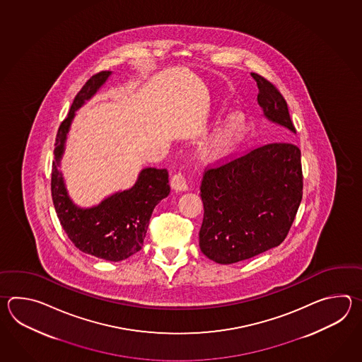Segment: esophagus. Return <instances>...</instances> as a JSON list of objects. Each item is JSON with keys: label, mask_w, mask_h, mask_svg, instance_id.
Returning a JSON list of instances; mask_svg holds the SVG:
<instances>
[{"label": "esophagus", "mask_w": 362, "mask_h": 362, "mask_svg": "<svg viewBox=\"0 0 362 362\" xmlns=\"http://www.w3.org/2000/svg\"><path fill=\"white\" fill-rule=\"evenodd\" d=\"M170 186H172V189L176 190V192H186V190L189 189L187 182H186V178H185L182 173H176V175L172 176Z\"/></svg>", "instance_id": "obj_1"}]
</instances>
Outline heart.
<instances>
[{"instance_id": "1", "label": "heart", "mask_w": 362, "mask_h": 362, "mask_svg": "<svg viewBox=\"0 0 362 362\" xmlns=\"http://www.w3.org/2000/svg\"><path fill=\"white\" fill-rule=\"evenodd\" d=\"M247 128L246 116L242 112H231L223 123L218 124L214 132L200 142L198 155L202 160L215 162L223 159L237 146L245 136Z\"/></svg>"}]
</instances>
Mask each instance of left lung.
<instances>
[{
  "label": "left lung",
  "mask_w": 362,
  "mask_h": 362,
  "mask_svg": "<svg viewBox=\"0 0 362 362\" xmlns=\"http://www.w3.org/2000/svg\"><path fill=\"white\" fill-rule=\"evenodd\" d=\"M251 76L264 116L295 133L284 95L267 78ZM300 156L293 144L274 142L204 172L199 247L208 259L242 262L285 240L303 198Z\"/></svg>",
  "instance_id": "1"
}]
</instances>
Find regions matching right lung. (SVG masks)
<instances>
[{
	"mask_svg": "<svg viewBox=\"0 0 362 362\" xmlns=\"http://www.w3.org/2000/svg\"><path fill=\"white\" fill-rule=\"evenodd\" d=\"M110 75L111 71L93 75L77 93L69 115L62 122L55 139L52 197L62 228L80 251L108 262H120L144 246L155 206L170 192L167 170L145 168L131 189L115 192L90 208L77 207L71 200L58 170L75 112L98 92Z\"/></svg>",
	"mask_w": 362,
	"mask_h": 362,
	"instance_id": "obj_1",
	"label": "right lung"
}]
</instances>
